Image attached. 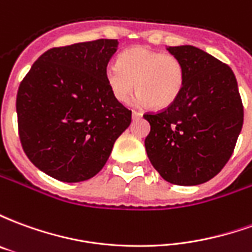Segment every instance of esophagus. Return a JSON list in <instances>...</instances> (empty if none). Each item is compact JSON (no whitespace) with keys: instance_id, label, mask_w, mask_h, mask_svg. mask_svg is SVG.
I'll return each mask as SVG.
<instances>
[{"instance_id":"obj_1","label":"esophagus","mask_w":252,"mask_h":252,"mask_svg":"<svg viewBox=\"0 0 252 252\" xmlns=\"http://www.w3.org/2000/svg\"><path fill=\"white\" fill-rule=\"evenodd\" d=\"M142 116L143 115L140 113V112H135V110L132 112V119H133V120H139V119H140Z\"/></svg>"}]
</instances>
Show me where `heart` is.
<instances>
[{
  "instance_id": "1",
  "label": "heart",
  "mask_w": 252,
  "mask_h": 252,
  "mask_svg": "<svg viewBox=\"0 0 252 252\" xmlns=\"http://www.w3.org/2000/svg\"><path fill=\"white\" fill-rule=\"evenodd\" d=\"M105 81L119 102H126L137 89L135 105L169 108L185 86V67L171 54L137 46L121 52L119 63L105 70Z\"/></svg>"
}]
</instances>
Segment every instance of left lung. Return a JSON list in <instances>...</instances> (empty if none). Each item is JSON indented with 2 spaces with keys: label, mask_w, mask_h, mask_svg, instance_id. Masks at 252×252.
I'll return each mask as SVG.
<instances>
[{
  "label": "left lung",
  "mask_w": 252,
  "mask_h": 252,
  "mask_svg": "<svg viewBox=\"0 0 252 252\" xmlns=\"http://www.w3.org/2000/svg\"><path fill=\"white\" fill-rule=\"evenodd\" d=\"M185 67L174 104L143 117L148 159L170 184L194 186L217 175L231 158L243 126V105L231 67L193 46L167 47Z\"/></svg>",
  "instance_id": "obj_1"
}]
</instances>
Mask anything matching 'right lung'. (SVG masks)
Returning <instances> with one entry per match:
<instances>
[{
	"mask_svg": "<svg viewBox=\"0 0 252 252\" xmlns=\"http://www.w3.org/2000/svg\"><path fill=\"white\" fill-rule=\"evenodd\" d=\"M117 48L115 39L51 48L20 83L16 110L21 146L31 162L55 180H90L131 124V110L105 81Z\"/></svg>",
	"mask_w": 252,
	"mask_h": 252,
	"instance_id": "1",
	"label": "right lung"
}]
</instances>
